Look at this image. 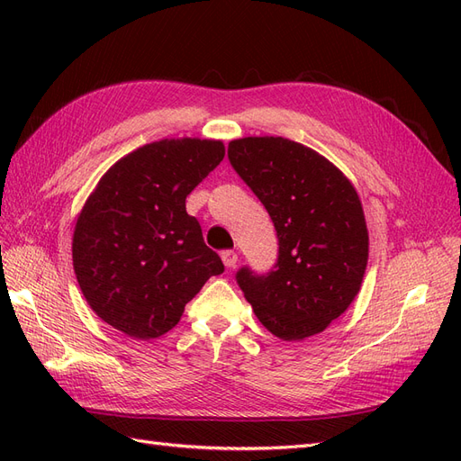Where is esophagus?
Instances as JSON below:
<instances>
[{"label":"esophagus","mask_w":461,"mask_h":461,"mask_svg":"<svg viewBox=\"0 0 461 461\" xmlns=\"http://www.w3.org/2000/svg\"><path fill=\"white\" fill-rule=\"evenodd\" d=\"M221 259H222V263L227 265V267H234L236 261H239V254H236L234 249H222Z\"/></svg>","instance_id":"obj_1"}]
</instances>
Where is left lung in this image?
I'll return each mask as SVG.
<instances>
[{
	"label": "left lung",
	"mask_w": 461,
	"mask_h": 461,
	"mask_svg": "<svg viewBox=\"0 0 461 461\" xmlns=\"http://www.w3.org/2000/svg\"><path fill=\"white\" fill-rule=\"evenodd\" d=\"M229 161L278 239L273 269L242 267L236 283L275 337H313L348 310L364 281L369 236L357 192L329 159L281 136L232 140Z\"/></svg>",
	"instance_id": "8db88e82"
}]
</instances>
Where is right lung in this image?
<instances>
[{"mask_svg": "<svg viewBox=\"0 0 461 461\" xmlns=\"http://www.w3.org/2000/svg\"><path fill=\"white\" fill-rule=\"evenodd\" d=\"M225 158L221 140H159L102 176L77 219L73 265L90 308L132 339L169 332L209 276L225 271L186 196Z\"/></svg>", "mask_w": 461, "mask_h": 461, "instance_id": "right-lung-1", "label": "right lung"}]
</instances>
